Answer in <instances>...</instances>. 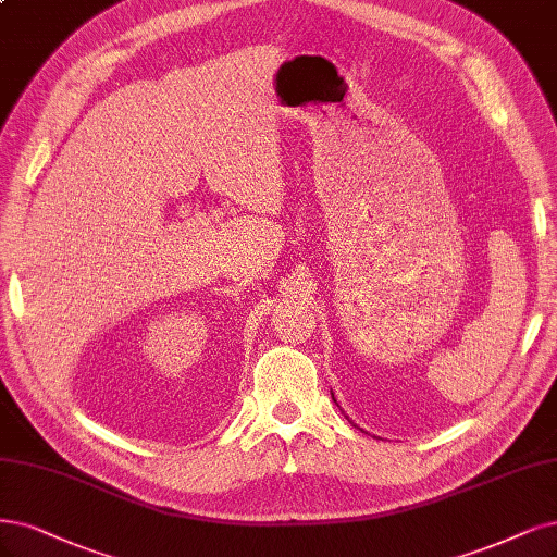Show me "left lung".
<instances>
[{"label": "left lung", "mask_w": 557, "mask_h": 557, "mask_svg": "<svg viewBox=\"0 0 557 557\" xmlns=\"http://www.w3.org/2000/svg\"><path fill=\"white\" fill-rule=\"evenodd\" d=\"M332 398H334V396H332Z\"/></svg>", "instance_id": "obj_1"}]
</instances>
